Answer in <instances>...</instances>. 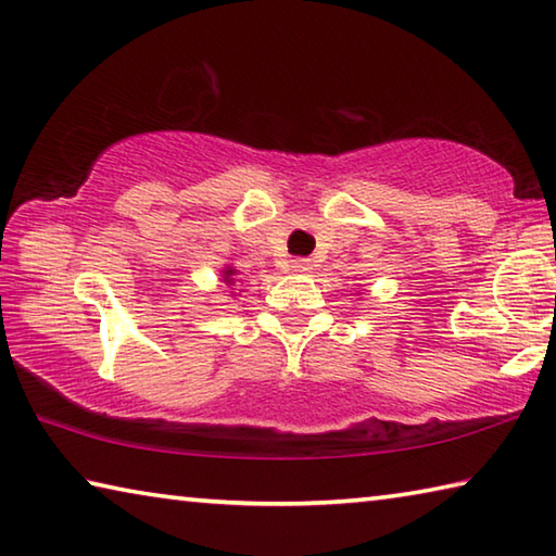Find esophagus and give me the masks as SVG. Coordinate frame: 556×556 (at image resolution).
I'll list each match as a JSON object with an SVG mask.
<instances>
[{
  "label": "esophagus",
  "mask_w": 556,
  "mask_h": 556,
  "mask_svg": "<svg viewBox=\"0 0 556 556\" xmlns=\"http://www.w3.org/2000/svg\"><path fill=\"white\" fill-rule=\"evenodd\" d=\"M289 267L294 269V271H301V275H304V271L312 269V262H308V260H291V265H289Z\"/></svg>",
  "instance_id": "1"
}]
</instances>
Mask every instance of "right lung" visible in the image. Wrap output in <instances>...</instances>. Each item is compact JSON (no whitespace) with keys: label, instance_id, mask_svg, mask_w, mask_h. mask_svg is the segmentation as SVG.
I'll list each match as a JSON object with an SVG mask.
<instances>
[{"label":"right lung","instance_id":"obj_1","mask_svg":"<svg viewBox=\"0 0 556 556\" xmlns=\"http://www.w3.org/2000/svg\"><path fill=\"white\" fill-rule=\"evenodd\" d=\"M238 275H240V271L235 269L232 265H225V267L220 269V281H223V285L228 287V289H232L235 285H238ZM230 294H232V291H230ZM232 296H238V294H232Z\"/></svg>","mask_w":556,"mask_h":556}]
</instances>
